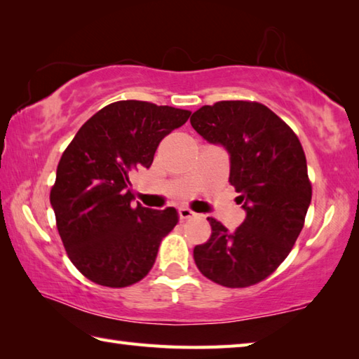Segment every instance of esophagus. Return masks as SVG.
Masks as SVG:
<instances>
[{
  "label": "esophagus",
  "instance_id": "34e87169",
  "mask_svg": "<svg viewBox=\"0 0 359 359\" xmlns=\"http://www.w3.org/2000/svg\"><path fill=\"white\" fill-rule=\"evenodd\" d=\"M179 215H180V220H190V218H194L198 214H194L191 209H187V208H182L179 210Z\"/></svg>",
  "mask_w": 359,
  "mask_h": 359
}]
</instances>
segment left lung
I'll list each match as a JSON object with an SVG mask.
<instances>
[{
	"instance_id": "obj_1",
	"label": "left lung",
	"mask_w": 359,
	"mask_h": 359,
	"mask_svg": "<svg viewBox=\"0 0 359 359\" xmlns=\"http://www.w3.org/2000/svg\"><path fill=\"white\" fill-rule=\"evenodd\" d=\"M198 135L229 154V184L247 212L228 231L209 217L212 234L193 258L209 280L245 288L269 277L288 257L312 199L307 161L294 131L257 101H218L191 115Z\"/></svg>"
}]
</instances>
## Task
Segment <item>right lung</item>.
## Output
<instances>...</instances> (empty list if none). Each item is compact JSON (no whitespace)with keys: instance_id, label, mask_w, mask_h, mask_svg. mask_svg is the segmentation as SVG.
Instances as JSON below:
<instances>
[{"instance_id":"right-lung-1","label":"right lung","mask_w":359,"mask_h":359,"mask_svg":"<svg viewBox=\"0 0 359 359\" xmlns=\"http://www.w3.org/2000/svg\"><path fill=\"white\" fill-rule=\"evenodd\" d=\"M190 115L147 101L112 102L85 121L63 151L50 204L66 253L88 280L123 288L149 274L179 214L133 205L130 174L150 168L161 139Z\"/></svg>"}]
</instances>
